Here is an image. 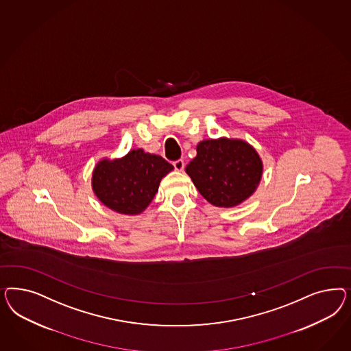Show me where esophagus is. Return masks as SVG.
I'll list each match as a JSON object with an SVG mask.
<instances>
[{"instance_id":"esophagus-1","label":"esophagus","mask_w":351,"mask_h":351,"mask_svg":"<svg viewBox=\"0 0 351 351\" xmlns=\"http://www.w3.org/2000/svg\"><path fill=\"white\" fill-rule=\"evenodd\" d=\"M172 165H173L175 170L178 171H182L184 170V167H185V163H184V160H173Z\"/></svg>"}]
</instances>
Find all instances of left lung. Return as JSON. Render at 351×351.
<instances>
[{
    "instance_id": "left-lung-1",
    "label": "left lung",
    "mask_w": 351,
    "mask_h": 351,
    "mask_svg": "<svg viewBox=\"0 0 351 351\" xmlns=\"http://www.w3.org/2000/svg\"><path fill=\"white\" fill-rule=\"evenodd\" d=\"M186 173L204 199L213 206L233 207L255 191L263 163L255 149L242 140H204Z\"/></svg>"
}]
</instances>
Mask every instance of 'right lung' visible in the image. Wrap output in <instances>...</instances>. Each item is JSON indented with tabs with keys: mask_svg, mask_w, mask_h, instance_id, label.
Wrapping results in <instances>:
<instances>
[{
	"mask_svg": "<svg viewBox=\"0 0 351 351\" xmlns=\"http://www.w3.org/2000/svg\"><path fill=\"white\" fill-rule=\"evenodd\" d=\"M172 169L160 156L136 149L121 160L99 162L93 175V188L96 197L113 211L136 215L153 201L162 178Z\"/></svg>",
	"mask_w": 351,
	"mask_h": 351,
	"instance_id": "right-lung-1",
	"label": "right lung"
}]
</instances>
